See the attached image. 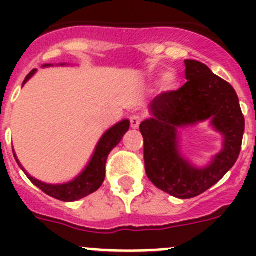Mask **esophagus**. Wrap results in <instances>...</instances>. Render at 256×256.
I'll list each match as a JSON object with an SVG mask.
<instances>
[{"instance_id": "esophagus-1", "label": "esophagus", "mask_w": 256, "mask_h": 256, "mask_svg": "<svg viewBox=\"0 0 256 256\" xmlns=\"http://www.w3.org/2000/svg\"><path fill=\"white\" fill-rule=\"evenodd\" d=\"M141 120H142V118L140 116V115L134 114L130 116V126H132L133 130H137L140 126V124H141Z\"/></svg>"}]
</instances>
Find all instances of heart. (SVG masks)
<instances>
[{
    "label": "heart",
    "mask_w": 256,
    "mask_h": 256,
    "mask_svg": "<svg viewBox=\"0 0 256 256\" xmlns=\"http://www.w3.org/2000/svg\"><path fill=\"white\" fill-rule=\"evenodd\" d=\"M180 79L174 72H166L162 78V91H174L178 87Z\"/></svg>",
    "instance_id": "obj_1"
}]
</instances>
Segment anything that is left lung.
Listing matches in <instances>:
<instances>
[{"label": "left lung", "instance_id": "8db88e82", "mask_svg": "<svg viewBox=\"0 0 256 256\" xmlns=\"http://www.w3.org/2000/svg\"><path fill=\"white\" fill-rule=\"evenodd\" d=\"M186 79L178 91L151 101V118L140 126L144 136V169L158 188L178 198H191L209 190L237 162L245 119L234 87L202 62L186 60ZM209 120L224 136V148L200 168L180 152L178 130Z\"/></svg>", "mask_w": 256, "mask_h": 256}]
</instances>
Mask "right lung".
Segmentation results:
<instances>
[{
	"mask_svg": "<svg viewBox=\"0 0 256 256\" xmlns=\"http://www.w3.org/2000/svg\"><path fill=\"white\" fill-rule=\"evenodd\" d=\"M44 66H51V65L47 64ZM36 72H37V69L32 70L30 73L26 76V80L22 82V86L26 84L29 79L34 76ZM128 130H130V120L124 119V120L112 126L110 130H106L100 138V141H98V144H97L94 155H92L91 160H90V162L84 168V170L79 176H76L73 180L62 183V184H50V183H44L36 180V178L32 177L30 174L26 173V169L22 168L15 154H14V156H15V159H16L20 168L26 174V177L29 178V180L33 184H36L38 188L42 190L44 194H47L51 198H58V200L61 201H66V202H72V201L80 200V198H86V196L91 195L92 192L100 188L104 180H105V166L108 154L112 152V148L122 141L123 136L128 132Z\"/></svg>",
	"mask_w": 256,
	"mask_h": 256,
	"instance_id": "obj_1",
	"label": "right lung"
}]
</instances>
